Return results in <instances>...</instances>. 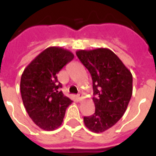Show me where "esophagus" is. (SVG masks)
Masks as SVG:
<instances>
[{"label": "esophagus", "instance_id": "34e87169", "mask_svg": "<svg viewBox=\"0 0 156 156\" xmlns=\"http://www.w3.org/2000/svg\"><path fill=\"white\" fill-rule=\"evenodd\" d=\"M77 96H78V100H79V101H82V100H83V94H78V95H77Z\"/></svg>", "mask_w": 156, "mask_h": 156}]
</instances>
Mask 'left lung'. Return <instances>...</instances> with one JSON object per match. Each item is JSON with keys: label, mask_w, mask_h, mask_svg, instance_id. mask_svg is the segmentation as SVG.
<instances>
[{"label": "left lung", "mask_w": 156, "mask_h": 156, "mask_svg": "<svg viewBox=\"0 0 156 156\" xmlns=\"http://www.w3.org/2000/svg\"><path fill=\"white\" fill-rule=\"evenodd\" d=\"M76 55L90 72L95 95V113L84 116V124L94 133H103L112 127L126 111L133 93V76L108 48L78 50Z\"/></svg>", "instance_id": "8db88e82"}]
</instances>
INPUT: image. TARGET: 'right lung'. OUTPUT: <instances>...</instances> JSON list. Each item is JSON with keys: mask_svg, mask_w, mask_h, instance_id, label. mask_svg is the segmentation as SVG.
Wrapping results in <instances>:
<instances>
[{"mask_svg": "<svg viewBox=\"0 0 156 156\" xmlns=\"http://www.w3.org/2000/svg\"><path fill=\"white\" fill-rule=\"evenodd\" d=\"M74 57L70 51L49 47L40 52L23 71L21 95L26 110L34 123L44 130L61 126L66 110L73 102L59 91L56 74Z\"/></svg>", "mask_w": 156, "mask_h": 156, "instance_id": "right-lung-1", "label": "right lung"}]
</instances>
